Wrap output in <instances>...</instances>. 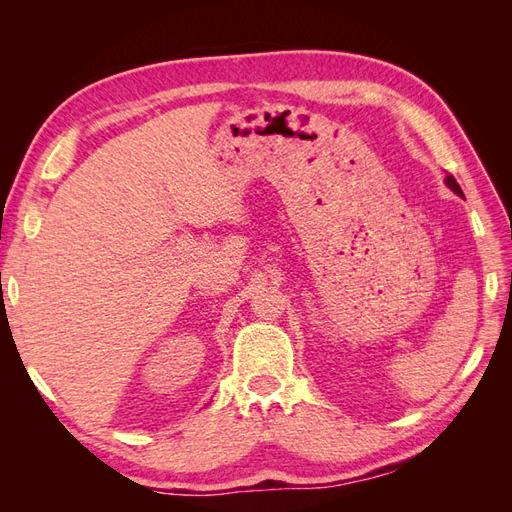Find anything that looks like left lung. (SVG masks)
Listing matches in <instances>:
<instances>
[{"mask_svg":"<svg viewBox=\"0 0 512 512\" xmlns=\"http://www.w3.org/2000/svg\"><path fill=\"white\" fill-rule=\"evenodd\" d=\"M446 185H448V188H451L453 192H457L459 196H463V192H461V188H459V183L455 181V177H453V175H448V177H446Z\"/></svg>","mask_w":512,"mask_h":512,"instance_id":"1","label":"left lung"}]
</instances>
